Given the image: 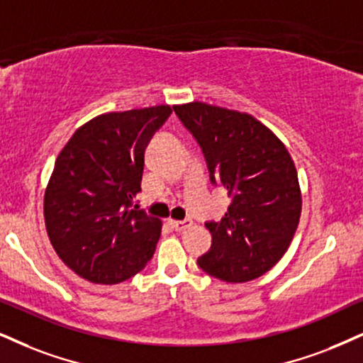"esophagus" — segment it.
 I'll use <instances>...</instances> for the list:
<instances>
[{
	"label": "esophagus",
	"instance_id": "34e87169",
	"mask_svg": "<svg viewBox=\"0 0 363 363\" xmlns=\"http://www.w3.org/2000/svg\"><path fill=\"white\" fill-rule=\"evenodd\" d=\"M169 225H172L173 230L182 232V230H185V229H189V227H191V220H189V218H186V220H172V222H169Z\"/></svg>",
	"mask_w": 363,
	"mask_h": 363
}]
</instances>
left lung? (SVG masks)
Returning <instances> with one entry per match:
<instances>
[{
  "label": "left lung",
  "instance_id": "obj_1",
  "mask_svg": "<svg viewBox=\"0 0 363 363\" xmlns=\"http://www.w3.org/2000/svg\"><path fill=\"white\" fill-rule=\"evenodd\" d=\"M173 111L199 143L210 182L230 199L222 220L205 222L212 245L196 264L227 283L256 279L284 256L296 232L301 191L293 160L252 116L203 102Z\"/></svg>",
  "mask_w": 363,
  "mask_h": 363
}]
</instances>
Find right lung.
I'll list each match as a JSON object with an SVG mask.
<instances>
[{"label":"right lung","instance_id":"add662e5","mask_svg":"<svg viewBox=\"0 0 363 363\" xmlns=\"http://www.w3.org/2000/svg\"><path fill=\"white\" fill-rule=\"evenodd\" d=\"M169 106L109 113L74 133L45 191V225L58 257L84 279L118 284L153 257L161 220L134 205L145 150Z\"/></svg>","mask_w":363,"mask_h":363}]
</instances>
